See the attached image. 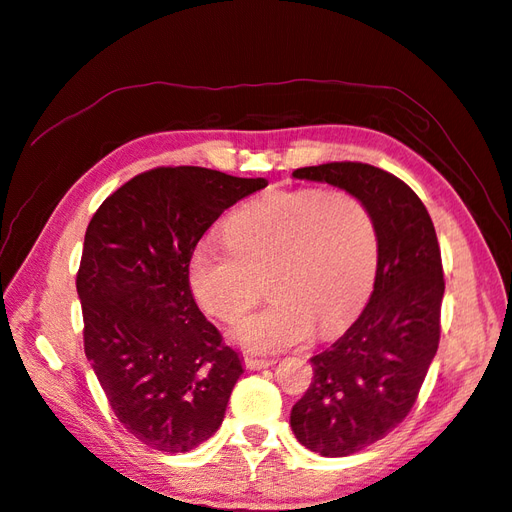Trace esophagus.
Returning a JSON list of instances; mask_svg holds the SVG:
<instances>
[{"label":"esophagus","instance_id":"esophagus-1","mask_svg":"<svg viewBox=\"0 0 512 512\" xmlns=\"http://www.w3.org/2000/svg\"><path fill=\"white\" fill-rule=\"evenodd\" d=\"M274 359H256V356H245V368L247 370H263L269 368V365H274Z\"/></svg>","mask_w":512,"mask_h":512}]
</instances>
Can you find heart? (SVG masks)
Segmentation results:
<instances>
[{"instance_id":"obj_1","label":"heart","mask_w":512,"mask_h":512,"mask_svg":"<svg viewBox=\"0 0 512 512\" xmlns=\"http://www.w3.org/2000/svg\"><path fill=\"white\" fill-rule=\"evenodd\" d=\"M227 245L200 243L189 256V287L211 318L236 325L260 298L234 339L252 352H283L316 327L330 334L368 296L379 263V231L370 207L343 189H276L231 214Z\"/></svg>"}]
</instances>
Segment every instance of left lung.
<instances>
[{
  "label": "left lung",
  "mask_w": 512,
  "mask_h": 512,
  "mask_svg": "<svg viewBox=\"0 0 512 512\" xmlns=\"http://www.w3.org/2000/svg\"><path fill=\"white\" fill-rule=\"evenodd\" d=\"M292 176L359 196L379 231L370 301L339 341L312 356V385L289 417L305 448L347 457L397 428L419 397L441 334V249L426 205L388 171L327 162Z\"/></svg>",
  "instance_id": "obj_1"
}]
</instances>
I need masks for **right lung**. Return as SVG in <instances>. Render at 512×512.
Listing matches in <instances>:
<instances>
[{"label": "right lung", "instance_id": "1", "mask_svg": "<svg viewBox=\"0 0 512 512\" xmlns=\"http://www.w3.org/2000/svg\"><path fill=\"white\" fill-rule=\"evenodd\" d=\"M263 187L158 167L113 191L86 227L75 281L84 354L115 417L153 450H194L225 419L243 363L198 310L187 267L218 216Z\"/></svg>", "mask_w": 512, "mask_h": 512}]
</instances>
